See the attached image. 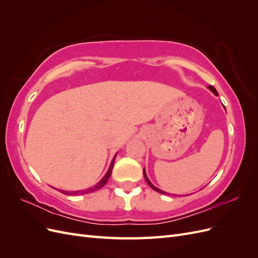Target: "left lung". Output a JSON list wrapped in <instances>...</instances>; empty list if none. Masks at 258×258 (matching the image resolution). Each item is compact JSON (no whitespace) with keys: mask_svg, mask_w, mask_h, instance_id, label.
I'll list each match as a JSON object with an SVG mask.
<instances>
[{"mask_svg":"<svg viewBox=\"0 0 258 258\" xmlns=\"http://www.w3.org/2000/svg\"><path fill=\"white\" fill-rule=\"evenodd\" d=\"M208 88L212 91L215 96H218V93H217V91H216V89L213 87V86H208ZM143 175H144V177H145V179H146V182H147V184L150 185L152 188L154 189V190H156L157 192H160V194H168V192H166V191H162L161 189H159V188H157V187L156 186H154L153 184H152V182L150 181V179H148V177H147V175H146V172H145V168L143 169Z\"/></svg>","mask_w":258,"mask_h":258,"instance_id":"1","label":"left lung"}]
</instances>
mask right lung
Returning a JSON list of instances; mask_svg holds the SVG:
<instances>
[{
    "label": "right lung",
    "mask_w": 258,
    "mask_h": 258,
    "mask_svg": "<svg viewBox=\"0 0 258 258\" xmlns=\"http://www.w3.org/2000/svg\"><path fill=\"white\" fill-rule=\"evenodd\" d=\"M116 156H117V154L114 156V158H113V160H112V162H111L110 168H108V170H107L106 174H105V175L102 177V179H101V181H100L99 183H97L95 186L89 187V188H87V189H84V190H75V191L60 190V191H61L62 194H64V195H85V194L93 192V191H96V190L100 189L101 187H103V186L106 184V182L108 181V177H110V176H111V174H112V170H113V167H114V162H115V158H116Z\"/></svg>",
    "instance_id": "right-lung-1"
}]
</instances>
